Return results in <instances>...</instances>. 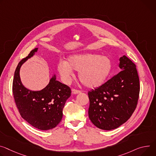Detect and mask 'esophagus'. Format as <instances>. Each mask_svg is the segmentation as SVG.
Here are the masks:
<instances>
[{
	"mask_svg": "<svg viewBox=\"0 0 156 156\" xmlns=\"http://www.w3.org/2000/svg\"><path fill=\"white\" fill-rule=\"evenodd\" d=\"M72 93L73 94H78V93H80L81 91L80 90H75V89H72Z\"/></svg>",
	"mask_w": 156,
	"mask_h": 156,
	"instance_id": "1",
	"label": "esophagus"
}]
</instances>
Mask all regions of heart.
Listing matches in <instances>:
<instances>
[{
	"label": "heart",
	"instance_id": "obj_1",
	"mask_svg": "<svg viewBox=\"0 0 156 156\" xmlns=\"http://www.w3.org/2000/svg\"><path fill=\"white\" fill-rule=\"evenodd\" d=\"M112 64L107 56L95 53L69 56L67 61L60 62L57 69L65 82H69L73 71L79 72L78 77L83 85L89 88H98L106 82L112 70Z\"/></svg>",
	"mask_w": 156,
	"mask_h": 156
}]
</instances>
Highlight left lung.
I'll list each match as a JSON object with an SVG mask.
<instances>
[{"mask_svg": "<svg viewBox=\"0 0 156 156\" xmlns=\"http://www.w3.org/2000/svg\"><path fill=\"white\" fill-rule=\"evenodd\" d=\"M119 61L122 71L88 93L89 118L101 129L119 127L130 118L137 105L140 84L136 66L125 55Z\"/></svg>", "mask_w": 156, "mask_h": 156, "instance_id": "8db88e82", "label": "left lung"}]
</instances>
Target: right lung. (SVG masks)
I'll use <instances>...</instances> for the list:
<instances>
[{
	"label": "right lung",
	"instance_id": "1",
	"mask_svg": "<svg viewBox=\"0 0 156 156\" xmlns=\"http://www.w3.org/2000/svg\"><path fill=\"white\" fill-rule=\"evenodd\" d=\"M37 50H32L19 63L14 73L12 92L22 118L35 128L45 131L54 128L60 123L65 104L72 91L69 87L56 80L55 75L40 91H31L23 85L20 78V67Z\"/></svg>",
	"mask_w": 156,
	"mask_h": 156
}]
</instances>
